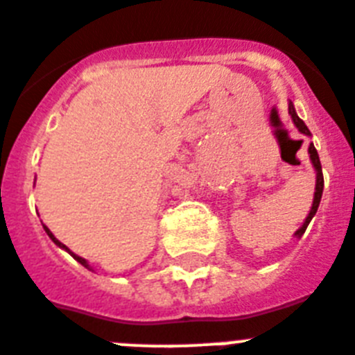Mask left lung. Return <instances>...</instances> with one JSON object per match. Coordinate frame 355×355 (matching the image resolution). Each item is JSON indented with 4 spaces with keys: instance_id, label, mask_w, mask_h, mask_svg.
I'll use <instances>...</instances> for the list:
<instances>
[{
    "instance_id": "left-lung-1",
    "label": "left lung",
    "mask_w": 355,
    "mask_h": 355,
    "mask_svg": "<svg viewBox=\"0 0 355 355\" xmlns=\"http://www.w3.org/2000/svg\"><path fill=\"white\" fill-rule=\"evenodd\" d=\"M289 114L291 118H293V122L296 123V127L300 129V132H304V135L311 136V131L307 129V125L304 123V120L296 114L295 111V105L289 104ZM309 154H311V162H313L314 168H316V192H314V201H313V208H311V211H309L307 219H305L304 226L298 230V232L295 233L296 237H302L305 233V230H307L309 223H311V219L314 217V214L318 211V207H320V201H322V193H323V172H322V163H320V156H318V150L314 148V145L311 144L309 145Z\"/></svg>"
}]
</instances>
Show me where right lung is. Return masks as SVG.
<instances>
[{
  "mask_svg": "<svg viewBox=\"0 0 355 355\" xmlns=\"http://www.w3.org/2000/svg\"><path fill=\"white\" fill-rule=\"evenodd\" d=\"M44 232H46V233H48V237H50V239H51V241L55 242L57 246H59V248H64V250H66V251H69V250H68V248H66V246H64V244H62V242H59V241H57V239H55V237H53V233H51V232H50V230H48V228H46V226H44ZM69 253H71V251H69ZM71 255H73V253H71ZM73 259H75V260H77V262H80V264H83V266H86V268H87V269H89V266H87V262H86V260H84V259H83V257H77V255H73Z\"/></svg>",
  "mask_w": 355,
  "mask_h": 355,
  "instance_id": "add662e5",
  "label": "right lung"
}]
</instances>
